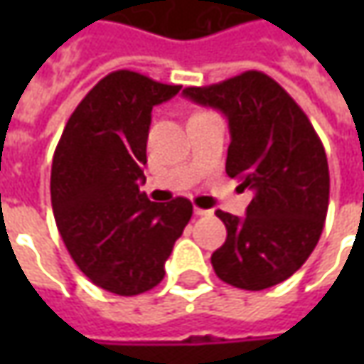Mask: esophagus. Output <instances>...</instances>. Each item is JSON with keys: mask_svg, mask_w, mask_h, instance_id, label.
<instances>
[{"mask_svg": "<svg viewBox=\"0 0 364 364\" xmlns=\"http://www.w3.org/2000/svg\"><path fill=\"white\" fill-rule=\"evenodd\" d=\"M194 215H196V217H206V215H210V210H204V208L194 206Z\"/></svg>", "mask_w": 364, "mask_h": 364, "instance_id": "esophagus-1", "label": "esophagus"}]
</instances>
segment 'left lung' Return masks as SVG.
<instances>
[{"instance_id":"obj_1","label":"left lung","mask_w":364,"mask_h":364,"mask_svg":"<svg viewBox=\"0 0 364 364\" xmlns=\"http://www.w3.org/2000/svg\"><path fill=\"white\" fill-rule=\"evenodd\" d=\"M182 95L225 113L227 174L255 192L243 218L217 210L227 241L210 257L215 273L251 291L286 282L314 251L326 220L330 174L318 133L298 103L259 70Z\"/></svg>"}]
</instances>
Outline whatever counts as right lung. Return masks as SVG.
Here are the masks:
<instances>
[{
    "label": "right lung",
    "instance_id": "right-lung-1",
    "mask_svg": "<svg viewBox=\"0 0 364 364\" xmlns=\"http://www.w3.org/2000/svg\"><path fill=\"white\" fill-rule=\"evenodd\" d=\"M180 89L115 70L78 103L54 151L50 196L58 232L78 269L117 296L160 284L192 217L188 198L161 204L139 192L151 109Z\"/></svg>",
    "mask_w": 364,
    "mask_h": 364
}]
</instances>
